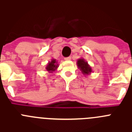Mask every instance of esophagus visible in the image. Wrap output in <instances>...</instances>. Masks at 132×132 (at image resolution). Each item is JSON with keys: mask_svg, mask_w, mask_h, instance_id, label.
Wrapping results in <instances>:
<instances>
[{"mask_svg": "<svg viewBox=\"0 0 132 132\" xmlns=\"http://www.w3.org/2000/svg\"><path fill=\"white\" fill-rule=\"evenodd\" d=\"M71 57H68L65 58V60H66V61H69V60H71Z\"/></svg>", "mask_w": 132, "mask_h": 132, "instance_id": "34e87169", "label": "esophagus"}]
</instances>
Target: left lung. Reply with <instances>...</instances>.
Returning a JSON list of instances; mask_svg holds the SVG:
<instances>
[{
    "label": "left lung",
    "instance_id": "8db88e82",
    "mask_svg": "<svg viewBox=\"0 0 132 132\" xmlns=\"http://www.w3.org/2000/svg\"><path fill=\"white\" fill-rule=\"evenodd\" d=\"M77 65L78 69H79L81 71V73L85 76H87L93 72L91 67L90 66L88 62L86 61L83 58H80V59H77Z\"/></svg>",
    "mask_w": 132,
    "mask_h": 132
}]
</instances>
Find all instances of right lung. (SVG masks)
I'll use <instances>...</instances> for the list:
<instances>
[{
  "mask_svg": "<svg viewBox=\"0 0 132 132\" xmlns=\"http://www.w3.org/2000/svg\"><path fill=\"white\" fill-rule=\"evenodd\" d=\"M58 67H59V64H58L57 61H56L55 59H52L51 61H49L47 63L45 67V69L47 70L49 73H53L57 69Z\"/></svg>",
  "mask_w": 132,
  "mask_h": 132,
  "instance_id": "1",
  "label": "right lung"
}]
</instances>
